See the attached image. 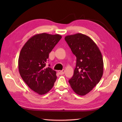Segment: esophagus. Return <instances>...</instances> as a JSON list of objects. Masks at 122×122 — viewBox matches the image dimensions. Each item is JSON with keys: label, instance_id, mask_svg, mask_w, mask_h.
<instances>
[{"label": "esophagus", "instance_id": "obj_1", "mask_svg": "<svg viewBox=\"0 0 122 122\" xmlns=\"http://www.w3.org/2000/svg\"><path fill=\"white\" fill-rule=\"evenodd\" d=\"M65 70L63 69L62 71H57V73H58L60 75H63V74H65Z\"/></svg>", "mask_w": 122, "mask_h": 122}]
</instances>
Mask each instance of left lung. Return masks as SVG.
I'll return each instance as SVG.
<instances>
[{"mask_svg":"<svg viewBox=\"0 0 122 122\" xmlns=\"http://www.w3.org/2000/svg\"><path fill=\"white\" fill-rule=\"evenodd\" d=\"M65 39L76 57L74 75L69 83L76 94L86 95L102 77V54L94 41L86 35L77 33L66 36Z\"/></svg>","mask_w":122,"mask_h":122,"instance_id":"obj_1","label":"left lung"}]
</instances>
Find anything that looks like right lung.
<instances>
[{
    "instance_id": "add662e5",
    "label": "right lung",
    "mask_w": 122,
    "mask_h": 122,
    "mask_svg": "<svg viewBox=\"0 0 122 122\" xmlns=\"http://www.w3.org/2000/svg\"><path fill=\"white\" fill-rule=\"evenodd\" d=\"M61 38L59 34H36L20 51L18 60L20 75L30 88L39 95L47 93L56 80V71L46 68V63L49 54Z\"/></svg>"
}]
</instances>
